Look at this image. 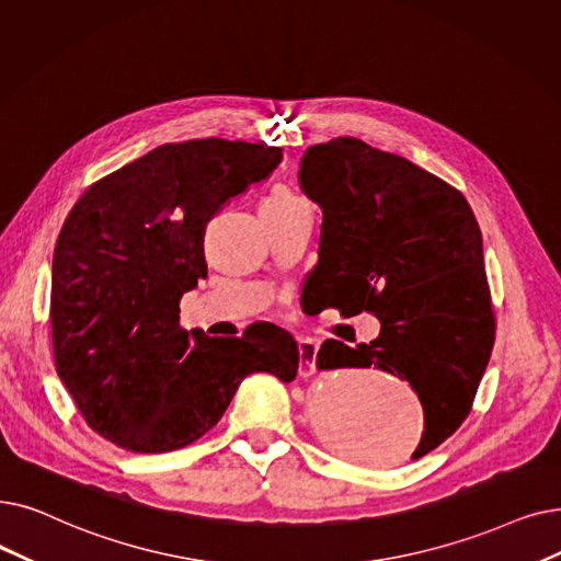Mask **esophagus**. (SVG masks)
<instances>
[{
    "instance_id": "34e87169",
    "label": "esophagus",
    "mask_w": 561,
    "mask_h": 561,
    "mask_svg": "<svg viewBox=\"0 0 561 561\" xmlns=\"http://www.w3.org/2000/svg\"><path fill=\"white\" fill-rule=\"evenodd\" d=\"M316 351L319 346L313 344L311 339H300L298 341V353H300V376H311L316 369Z\"/></svg>"
}]
</instances>
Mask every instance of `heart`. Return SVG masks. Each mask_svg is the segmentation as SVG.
Here are the masks:
<instances>
[{"label":"heart","mask_w":561,"mask_h":561,"mask_svg":"<svg viewBox=\"0 0 561 561\" xmlns=\"http://www.w3.org/2000/svg\"><path fill=\"white\" fill-rule=\"evenodd\" d=\"M300 202L294 192H290L286 185H275L271 192H267V197L263 199L261 208H284Z\"/></svg>","instance_id":"heart-1"}]
</instances>
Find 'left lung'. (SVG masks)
I'll return each instance as SVG.
<instances>
[{"mask_svg":"<svg viewBox=\"0 0 561 561\" xmlns=\"http://www.w3.org/2000/svg\"><path fill=\"white\" fill-rule=\"evenodd\" d=\"M300 187L323 210L302 309L380 321L369 344L323 341L316 367H378L408 380L424 408L412 454L422 458L470 415L495 344L477 217L443 179L355 137L309 146Z\"/></svg>","mask_w":561,"mask_h":561,"instance_id":"obj_1","label":"left lung"}]
</instances>
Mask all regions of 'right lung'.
Segmentation results:
<instances>
[{"label": "right lung", "instance_id": "obj_1", "mask_svg": "<svg viewBox=\"0 0 561 561\" xmlns=\"http://www.w3.org/2000/svg\"><path fill=\"white\" fill-rule=\"evenodd\" d=\"M282 162L279 146L220 137L162 144L84 190L53 256L55 367L82 420L135 454L199 440L242 378L296 380L294 336H206L181 298L206 279L204 231Z\"/></svg>", "mask_w": 561, "mask_h": 561}]
</instances>
